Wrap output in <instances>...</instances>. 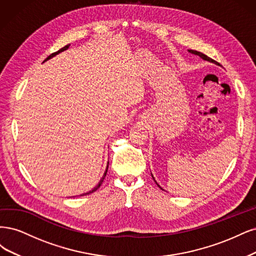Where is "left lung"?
<instances>
[{
  "instance_id": "8db88e82",
  "label": "left lung",
  "mask_w": 256,
  "mask_h": 256,
  "mask_svg": "<svg viewBox=\"0 0 256 256\" xmlns=\"http://www.w3.org/2000/svg\"><path fill=\"white\" fill-rule=\"evenodd\" d=\"M188 52L189 53H192V54H194V55H198V56H200L202 60H208V62H212V64H218V66H220V64L219 62H217L216 60H212L210 57H208V56H206L205 54H203V53H201V52H198V51H194V50H188ZM155 183L158 184V182H156L155 180ZM158 186L160 188V189H162L158 184Z\"/></svg>"
}]
</instances>
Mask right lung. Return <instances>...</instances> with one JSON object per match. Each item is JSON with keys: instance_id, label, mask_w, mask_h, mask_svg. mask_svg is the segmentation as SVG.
<instances>
[{"instance_id": "right-lung-1", "label": "right lung", "mask_w": 256, "mask_h": 256, "mask_svg": "<svg viewBox=\"0 0 256 256\" xmlns=\"http://www.w3.org/2000/svg\"><path fill=\"white\" fill-rule=\"evenodd\" d=\"M70 46V44H67V46H64V48H60V51H57V52H55V53H53V54H51L50 56H48L46 57V58L44 60V62H46L48 60H51L52 58V57H54L55 55H57V54H58V53H60V52H62V51H64V50H67V48ZM107 169H108V164H107V167H106V171H105V173H104V176H103V178L100 180V182H98V184L94 188V189H92V190H90V192H86V194H92L94 192H96V189H98V188H100V186H101V184L103 183V180H104V178H105V176H106V173H107ZM83 194V196H84Z\"/></svg>"}]
</instances>
